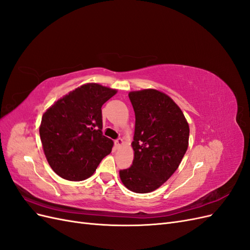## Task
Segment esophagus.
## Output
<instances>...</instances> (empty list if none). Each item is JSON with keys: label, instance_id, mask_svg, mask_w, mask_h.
I'll list each match as a JSON object with an SVG mask.
<instances>
[{"label": "esophagus", "instance_id": "esophagus-1", "mask_svg": "<svg viewBox=\"0 0 250 250\" xmlns=\"http://www.w3.org/2000/svg\"><path fill=\"white\" fill-rule=\"evenodd\" d=\"M123 143H124V142H123L122 139H118V140L115 141V145H116L117 148H119V147H121V146L123 145Z\"/></svg>", "mask_w": 250, "mask_h": 250}]
</instances>
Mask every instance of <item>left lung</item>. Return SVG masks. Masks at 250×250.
Returning <instances> with one entry per match:
<instances>
[{
    "label": "left lung",
    "mask_w": 250,
    "mask_h": 250,
    "mask_svg": "<svg viewBox=\"0 0 250 250\" xmlns=\"http://www.w3.org/2000/svg\"><path fill=\"white\" fill-rule=\"evenodd\" d=\"M135 113L133 162L121 170L122 184L134 193H150L175 172L188 146L190 127L184 112L160 90L146 88L128 94Z\"/></svg>",
    "instance_id": "left-lung-1"
}]
</instances>
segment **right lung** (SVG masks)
Instances as JSON below:
<instances>
[{
    "instance_id": "add662e5",
    "label": "right lung",
    "mask_w": 250,
    "mask_h": 250,
    "mask_svg": "<svg viewBox=\"0 0 250 250\" xmlns=\"http://www.w3.org/2000/svg\"><path fill=\"white\" fill-rule=\"evenodd\" d=\"M118 90L85 83L58 99L44 111L40 126L50 167L66 180L90 177L113 142L102 134V105Z\"/></svg>"
}]
</instances>
